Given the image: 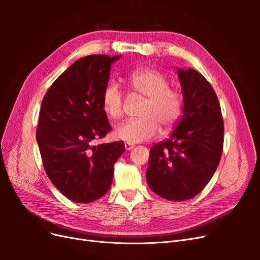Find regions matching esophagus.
<instances>
[{
    "mask_svg": "<svg viewBox=\"0 0 260 260\" xmlns=\"http://www.w3.org/2000/svg\"><path fill=\"white\" fill-rule=\"evenodd\" d=\"M124 147H125V149H127V151H131V149H132L133 147H135V145L131 144V143L125 142V143H124Z\"/></svg>",
    "mask_w": 260,
    "mask_h": 260,
    "instance_id": "esophagus-1",
    "label": "esophagus"
}]
</instances>
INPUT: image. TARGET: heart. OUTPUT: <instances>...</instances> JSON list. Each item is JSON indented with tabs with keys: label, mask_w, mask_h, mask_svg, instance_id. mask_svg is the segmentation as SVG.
Returning <instances> with one entry per match:
<instances>
[{
	"label": "heart",
	"mask_w": 260,
	"mask_h": 260,
	"mask_svg": "<svg viewBox=\"0 0 260 260\" xmlns=\"http://www.w3.org/2000/svg\"><path fill=\"white\" fill-rule=\"evenodd\" d=\"M128 84L132 92L145 98L139 116L119 125L115 137L128 143H140L155 138L161 130L175 127L182 116L183 94L170 85L169 77L158 69L139 67L129 74ZM102 105L109 119L119 120L123 116V94L116 82H108L102 93Z\"/></svg>",
	"instance_id": "heart-1"
}]
</instances>
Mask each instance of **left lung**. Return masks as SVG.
I'll list each match as a JSON object with an SVG mask.
<instances>
[{
  "mask_svg": "<svg viewBox=\"0 0 260 260\" xmlns=\"http://www.w3.org/2000/svg\"><path fill=\"white\" fill-rule=\"evenodd\" d=\"M183 115L169 139L149 149L147 184L160 198L183 202L198 195L221 158L224 125L211 84L196 70L178 69Z\"/></svg>",
  "mask_w": 260,
  "mask_h": 260,
  "instance_id": "1",
  "label": "left lung"
}]
</instances>
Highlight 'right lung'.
<instances>
[{
	"label": "right lung",
	"mask_w": 260,
	"mask_h": 260,
	"mask_svg": "<svg viewBox=\"0 0 260 260\" xmlns=\"http://www.w3.org/2000/svg\"><path fill=\"white\" fill-rule=\"evenodd\" d=\"M120 56L89 55L78 59L50 86L42 100L37 141L44 170L67 199L88 204L112 185L122 141L93 146L112 127L102 105L111 65Z\"/></svg>",
	"instance_id": "1"
}]
</instances>
